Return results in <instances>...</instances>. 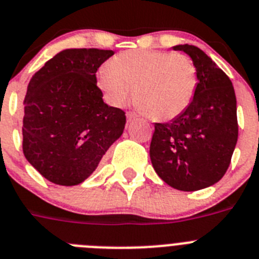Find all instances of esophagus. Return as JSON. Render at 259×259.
I'll return each instance as SVG.
<instances>
[{"instance_id": "1", "label": "esophagus", "mask_w": 259, "mask_h": 259, "mask_svg": "<svg viewBox=\"0 0 259 259\" xmlns=\"http://www.w3.org/2000/svg\"><path fill=\"white\" fill-rule=\"evenodd\" d=\"M136 114L133 113V112H127L126 113V118H127V122H132L133 120H136Z\"/></svg>"}]
</instances>
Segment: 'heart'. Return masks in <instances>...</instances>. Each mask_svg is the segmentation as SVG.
Wrapping results in <instances>:
<instances>
[{
  "mask_svg": "<svg viewBox=\"0 0 259 259\" xmlns=\"http://www.w3.org/2000/svg\"><path fill=\"white\" fill-rule=\"evenodd\" d=\"M96 83L113 107L134 99L155 120H172L194 98L197 70L188 56L155 49L121 52L96 74Z\"/></svg>",
  "mask_w": 259,
  "mask_h": 259,
  "instance_id": "obj_1",
  "label": "heart"
}]
</instances>
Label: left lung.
Returning <instances> with one entry per match:
<instances>
[{"mask_svg": "<svg viewBox=\"0 0 259 259\" xmlns=\"http://www.w3.org/2000/svg\"><path fill=\"white\" fill-rule=\"evenodd\" d=\"M190 57L197 70L194 98L169 122L155 123L150 157L157 176L172 188L195 192L226 175L238 137L232 82L202 49L172 47Z\"/></svg>", "mask_w": 259, "mask_h": 259, "instance_id": "obj_1", "label": "left lung"}]
</instances>
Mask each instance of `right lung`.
<instances>
[{"mask_svg": "<svg viewBox=\"0 0 259 259\" xmlns=\"http://www.w3.org/2000/svg\"><path fill=\"white\" fill-rule=\"evenodd\" d=\"M113 55L105 49H65L28 83L23 154L51 183L82 184L122 136L125 112L105 104L96 84V71Z\"/></svg>", "mask_w": 259, "mask_h": 259, "instance_id": "obj_1", "label": "right lung"}]
</instances>
